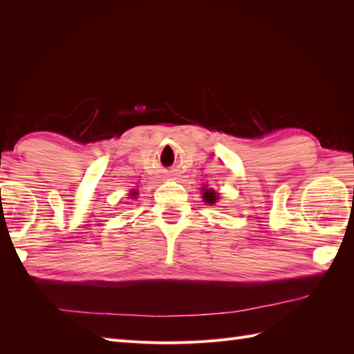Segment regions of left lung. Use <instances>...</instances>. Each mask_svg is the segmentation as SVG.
<instances>
[{"label": "left lung", "mask_w": 354, "mask_h": 354, "mask_svg": "<svg viewBox=\"0 0 354 354\" xmlns=\"http://www.w3.org/2000/svg\"><path fill=\"white\" fill-rule=\"evenodd\" d=\"M203 191H204V194H203V200H204V203H207V204H215L216 203V200H218V195H216V192L214 191V189H206V187H203Z\"/></svg>", "instance_id": "left-lung-1"}]
</instances>
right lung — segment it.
I'll list each match as a JSON object with an SVG mask.
<instances>
[{"label":"right lung","instance_id":"obj_1","mask_svg":"<svg viewBox=\"0 0 354 354\" xmlns=\"http://www.w3.org/2000/svg\"><path fill=\"white\" fill-rule=\"evenodd\" d=\"M131 195H133V197H136V192H133Z\"/></svg>","mask_w":354,"mask_h":354}]
</instances>
